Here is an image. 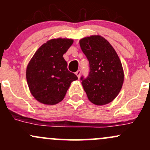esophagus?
<instances>
[{
  "label": "esophagus",
  "mask_w": 150,
  "mask_h": 150,
  "mask_svg": "<svg viewBox=\"0 0 150 150\" xmlns=\"http://www.w3.org/2000/svg\"><path fill=\"white\" fill-rule=\"evenodd\" d=\"M75 75H77V77H78V78H80V75H81V70H77V71L76 72V73H75Z\"/></svg>",
  "instance_id": "1"
}]
</instances>
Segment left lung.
Wrapping results in <instances>:
<instances>
[{
	"label": "left lung",
	"mask_w": 150,
	"mask_h": 150,
	"mask_svg": "<svg viewBox=\"0 0 150 150\" xmlns=\"http://www.w3.org/2000/svg\"><path fill=\"white\" fill-rule=\"evenodd\" d=\"M89 61V72L80 80L89 100L94 104H108L117 97L124 80L123 67L112 46L101 36H91L80 41Z\"/></svg>",
	"instance_id": "obj_1"
}]
</instances>
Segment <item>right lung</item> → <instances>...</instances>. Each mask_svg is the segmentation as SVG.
Here are the masks:
<instances>
[{
  "instance_id": "right-lung-1",
  "label": "right lung",
  "mask_w": 150,
  "mask_h": 150,
  "mask_svg": "<svg viewBox=\"0 0 150 150\" xmlns=\"http://www.w3.org/2000/svg\"><path fill=\"white\" fill-rule=\"evenodd\" d=\"M70 39L48 41L36 51L26 71L27 84L33 97L44 104L62 101L76 75L68 70L63 54L73 44Z\"/></svg>"
}]
</instances>
